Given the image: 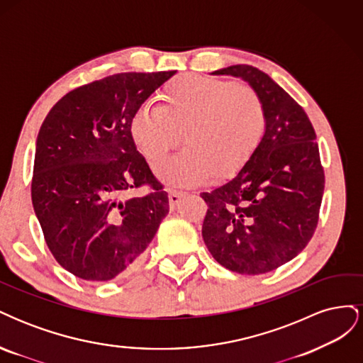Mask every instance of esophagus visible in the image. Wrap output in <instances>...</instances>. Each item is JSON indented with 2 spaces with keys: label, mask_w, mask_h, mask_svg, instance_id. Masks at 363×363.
Segmentation results:
<instances>
[{
  "label": "esophagus",
  "mask_w": 363,
  "mask_h": 363,
  "mask_svg": "<svg viewBox=\"0 0 363 363\" xmlns=\"http://www.w3.org/2000/svg\"><path fill=\"white\" fill-rule=\"evenodd\" d=\"M186 195V192L184 191H179V189H171L169 191V206H171V208H174L175 206L179 204V201H180V199L182 196H184Z\"/></svg>",
  "instance_id": "1"
}]
</instances>
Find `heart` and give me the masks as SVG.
I'll list each match as a JSON object with an SVG mask.
<instances>
[{
  "mask_svg": "<svg viewBox=\"0 0 363 363\" xmlns=\"http://www.w3.org/2000/svg\"><path fill=\"white\" fill-rule=\"evenodd\" d=\"M131 138L151 164L179 147L159 175L168 183L196 184L232 177L256 155L267 131V111L248 84L201 75H182L160 92L157 107H145L131 119Z\"/></svg>",
  "mask_w": 363,
  "mask_h": 363,
  "instance_id": "1",
  "label": "heart"
}]
</instances>
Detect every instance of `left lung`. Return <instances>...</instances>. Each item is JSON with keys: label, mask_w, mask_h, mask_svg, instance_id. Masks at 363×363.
Listing matches in <instances>:
<instances>
[{"label": "left lung", "mask_w": 363, "mask_h": 363, "mask_svg": "<svg viewBox=\"0 0 363 363\" xmlns=\"http://www.w3.org/2000/svg\"><path fill=\"white\" fill-rule=\"evenodd\" d=\"M215 75L240 77L262 98L267 131L233 180L203 192V239L224 268L256 276L277 269L309 244L320 218L324 168L309 116L268 74L233 65Z\"/></svg>", "instance_id": "left-lung-1"}]
</instances>
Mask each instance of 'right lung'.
Segmentation results:
<instances>
[{
    "label": "right lung",
    "mask_w": 363,
    "mask_h": 363,
    "mask_svg": "<svg viewBox=\"0 0 363 363\" xmlns=\"http://www.w3.org/2000/svg\"><path fill=\"white\" fill-rule=\"evenodd\" d=\"M175 71L121 72L75 87L40 125L31 201L51 255L75 277L133 271L169 212L131 138V119ZM147 184L144 197L128 192Z\"/></svg>",
    "instance_id": "right-lung-1"
}]
</instances>
